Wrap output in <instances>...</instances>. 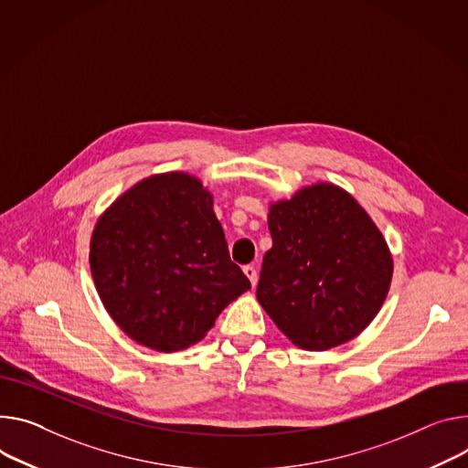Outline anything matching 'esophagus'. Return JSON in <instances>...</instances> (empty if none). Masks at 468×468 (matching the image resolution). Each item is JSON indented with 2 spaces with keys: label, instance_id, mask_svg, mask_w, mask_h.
I'll return each mask as SVG.
<instances>
[{
  "label": "esophagus",
  "instance_id": "obj_1",
  "mask_svg": "<svg viewBox=\"0 0 468 468\" xmlns=\"http://www.w3.org/2000/svg\"><path fill=\"white\" fill-rule=\"evenodd\" d=\"M242 271H244V274H246V278L250 280L251 285L258 283V269H256V267H253V265H246Z\"/></svg>",
  "mask_w": 468,
  "mask_h": 468
}]
</instances>
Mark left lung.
<instances>
[{
	"label": "left lung",
	"instance_id": "left-lung-1",
	"mask_svg": "<svg viewBox=\"0 0 468 468\" xmlns=\"http://www.w3.org/2000/svg\"><path fill=\"white\" fill-rule=\"evenodd\" d=\"M272 248L258 301L291 342L326 351L356 337L385 303L394 263L356 199L330 183L271 205Z\"/></svg>",
	"mask_w": 468,
	"mask_h": 468
}]
</instances>
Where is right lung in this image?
<instances>
[{
  "instance_id": "obj_1",
  "label": "right lung",
  "mask_w": 468,
  "mask_h": 468,
  "mask_svg": "<svg viewBox=\"0 0 468 468\" xmlns=\"http://www.w3.org/2000/svg\"><path fill=\"white\" fill-rule=\"evenodd\" d=\"M101 301L134 342L183 351L250 289L229 260L212 196L188 174L153 176L99 218L90 251Z\"/></svg>"
}]
</instances>
